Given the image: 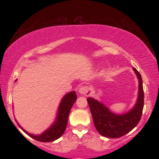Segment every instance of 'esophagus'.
Masks as SVG:
<instances>
[{
	"label": "esophagus",
	"mask_w": 159,
	"mask_h": 159,
	"mask_svg": "<svg viewBox=\"0 0 159 159\" xmlns=\"http://www.w3.org/2000/svg\"><path fill=\"white\" fill-rule=\"evenodd\" d=\"M78 93L81 95L88 96V95L90 93V90L88 87H87V86H82V87H80V88L78 89Z\"/></svg>",
	"instance_id": "1"
}]
</instances>
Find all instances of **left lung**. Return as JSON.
<instances>
[{
    "instance_id": "8db88e82",
    "label": "left lung",
    "mask_w": 159,
    "mask_h": 159,
    "mask_svg": "<svg viewBox=\"0 0 159 159\" xmlns=\"http://www.w3.org/2000/svg\"><path fill=\"white\" fill-rule=\"evenodd\" d=\"M133 70L138 79V94L135 105L128 112L115 114L101 102L87 98L94 125L101 135L110 138H120L131 132L140 120L144 100L143 81L138 70L135 68Z\"/></svg>"
}]
</instances>
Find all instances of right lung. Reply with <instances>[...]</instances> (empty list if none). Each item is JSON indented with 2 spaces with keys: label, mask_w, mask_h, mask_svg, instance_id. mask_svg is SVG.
Returning <instances> with one entry per match:
<instances>
[{
  "label": "right lung",
  "mask_w": 159,
  "mask_h": 159,
  "mask_svg": "<svg viewBox=\"0 0 159 159\" xmlns=\"http://www.w3.org/2000/svg\"><path fill=\"white\" fill-rule=\"evenodd\" d=\"M77 99V95L75 91H72L66 93L62 98L61 103L58 107L56 119L51 126L44 131L40 134H34L27 132L26 130L23 129L21 125L18 123L19 126L21 129L28 134L30 138H34L40 142H52L63 135L64 133L66 128L68 122V117L72 105L75 102ZM17 122V120H16Z\"/></svg>",
  "instance_id": "add662e5"
}]
</instances>
